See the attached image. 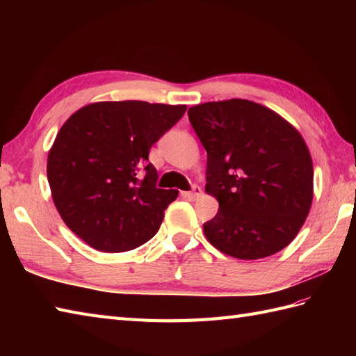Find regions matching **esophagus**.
<instances>
[{
  "label": "esophagus",
  "mask_w": 356,
  "mask_h": 356,
  "mask_svg": "<svg viewBox=\"0 0 356 356\" xmlns=\"http://www.w3.org/2000/svg\"><path fill=\"white\" fill-rule=\"evenodd\" d=\"M202 194V188L199 185H193L191 186V191H186V193H182V195L185 199H190V200H195L199 197V195Z\"/></svg>",
  "instance_id": "1"
}]
</instances>
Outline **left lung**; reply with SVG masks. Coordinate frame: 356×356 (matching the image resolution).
Returning <instances> with one entry per match:
<instances>
[{
  "label": "left lung",
  "instance_id": "left-lung-1",
  "mask_svg": "<svg viewBox=\"0 0 356 356\" xmlns=\"http://www.w3.org/2000/svg\"><path fill=\"white\" fill-rule=\"evenodd\" d=\"M188 118L208 154L205 190L218 200L203 223L209 243L241 260L282 251L312 203L314 166L301 134L246 99L195 105Z\"/></svg>",
  "mask_w": 356,
  "mask_h": 356
}]
</instances>
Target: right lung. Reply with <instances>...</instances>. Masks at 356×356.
<instances>
[{"label":"right lung","instance_id":"add662e5","mask_svg":"<svg viewBox=\"0 0 356 356\" xmlns=\"http://www.w3.org/2000/svg\"><path fill=\"white\" fill-rule=\"evenodd\" d=\"M186 105L96 102L72 115L49 153L47 179L64 223L87 245L124 252L156 236L177 191L157 188L151 147Z\"/></svg>","mask_w":356,"mask_h":356}]
</instances>
